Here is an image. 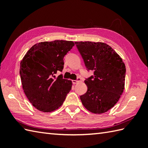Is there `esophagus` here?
Returning <instances> with one entry per match:
<instances>
[{
  "instance_id": "obj_1",
  "label": "esophagus",
  "mask_w": 148,
  "mask_h": 148,
  "mask_svg": "<svg viewBox=\"0 0 148 148\" xmlns=\"http://www.w3.org/2000/svg\"><path fill=\"white\" fill-rule=\"evenodd\" d=\"M81 78L78 77L76 80H73V81H72V83H73V84H76L77 83L79 82V81H81Z\"/></svg>"
}]
</instances>
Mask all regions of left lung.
Here are the masks:
<instances>
[{"mask_svg": "<svg viewBox=\"0 0 148 148\" xmlns=\"http://www.w3.org/2000/svg\"><path fill=\"white\" fill-rule=\"evenodd\" d=\"M88 71L93 76L84 83L87 92L80 96L83 105L95 114L106 112L114 107L123 92L126 68L121 58L103 42H75Z\"/></svg>", "mask_w": 148, "mask_h": 148, "instance_id": "8db88e82", "label": "left lung"}]
</instances>
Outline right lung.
Wrapping results in <instances>:
<instances>
[{"mask_svg":"<svg viewBox=\"0 0 148 148\" xmlns=\"http://www.w3.org/2000/svg\"><path fill=\"white\" fill-rule=\"evenodd\" d=\"M74 46L72 41L55 40L34 45L20 63V74L25 94L39 111L58 109L72 88V81L55 74L64 69L65 55Z\"/></svg>","mask_w":148,"mask_h":148,"instance_id":"add662e5","label":"right lung"}]
</instances>
